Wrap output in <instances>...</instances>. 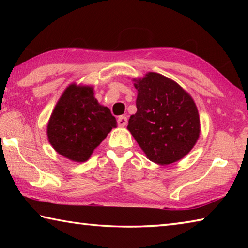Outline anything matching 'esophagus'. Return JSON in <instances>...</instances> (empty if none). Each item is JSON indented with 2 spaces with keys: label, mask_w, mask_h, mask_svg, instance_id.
Masks as SVG:
<instances>
[{
  "label": "esophagus",
  "mask_w": 248,
  "mask_h": 248,
  "mask_svg": "<svg viewBox=\"0 0 248 248\" xmlns=\"http://www.w3.org/2000/svg\"><path fill=\"white\" fill-rule=\"evenodd\" d=\"M117 123H118V125H120V127H124V125L127 124V123H128L127 117H125V116H119L118 119H117Z\"/></svg>",
  "instance_id": "1"
}]
</instances>
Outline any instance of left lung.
Masks as SVG:
<instances>
[{
	"instance_id": "8db88e82",
	"label": "left lung",
	"mask_w": 248,
	"mask_h": 248,
	"mask_svg": "<svg viewBox=\"0 0 248 248\" xmlns=\"http://www.w3.org/2000/svg\"><path fill=\"white\" fill-rule=\"evenodd\" d=\"M137 112L128 129L156 164L169 165L194 148L200 133V120L194 100L177 83L150 72L137 82Z\"/></svg>"
}]
</instances>
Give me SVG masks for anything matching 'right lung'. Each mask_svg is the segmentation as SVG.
<instances>
[{"label": "right lung", "instance_id": "add662e5", "mask_svg": "<svg viewBox=\"0 0 248 248\" xmlns=\"http://www.w3.org/2000/svg\"><path fill=\"white\" fill-rule=\"evenodd\" d=\"M116 124L109 108L94 97L92 87L72 84L50 117L48 139L59 154L74 162H85Z\"/></svg>", "mask_w": 248, "mask_h": 248}]
</instances>
